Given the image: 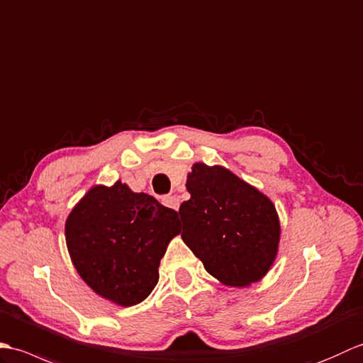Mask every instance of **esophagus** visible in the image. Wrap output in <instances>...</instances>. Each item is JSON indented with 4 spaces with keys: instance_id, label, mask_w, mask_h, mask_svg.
<instances>
[{
    "instance_id": "34e87169",
    "label": "esophagus",
    "mask_w": 363,
    "mask_h": 363,
    "mask_svg": "<svg viewBox=\"0 0 363 363\" xmlns=\"http://www.w3.org/2000/svg\"><path fill=\"white\" fill-rule=\"evenodd\" d=\"M163 205L167 206V208H172L175 209V211H179L180 208V199L177 196H167L163 199Z\"/></svg>"
}]
</instances>
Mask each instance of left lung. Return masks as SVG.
Listing matches in <instances>:
<instances>
[{
	"mask_svg": "<svg viewBox=\"0 0 363 363\" xmlns=\"http://www.w3.org/2000/svg\"><path fill=\"white\" fill-rule=\"evenodd\" d=\"M180 205L182 239L222 284L245 287L270 270L279 219L272 200L222 166L196 163Z\"/></svg>",
	"mask_w": 363,
	"mask_h": 363,
	"instance_id": "8db88e82",
	"label": "left lung"
}]
</instances>
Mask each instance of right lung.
<instances>
[{
	"label": "right lung",
	"instance_id": "add662e5",
	"mask_svg": "<svg viewBox=\"0 0 363 363\" xmlns=\"http://www.w3.org/2000/svg\"><path fill=\"white\" fill-rule=\"evenodd\" d=\"M179 233L177 211L119 180L113 186H93L65 223L67 247L80 278L124 308L154 291L161 257Z\"/></svg>",
	"mask_w": 363,
	"mask_h": 363
}]
</instances>
